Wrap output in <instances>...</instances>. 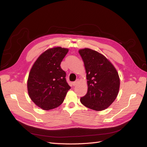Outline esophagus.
Segmentation results:
<instances>
[{"label":"esophagus","instance_id":"esophagus-1","mask_svg":"<svg viewBox=\"0 0 147 147\" xmlns=\"http://www.w3.org/2000/svg\"><path fill=\"white\" fill-rule=\"evenodd\" d=\"M77 83H78V81H77H77H75V82H74L72 83L73 86H75Z\"/></svg>","mask_w":147,"mask_h":147}]
</instances>
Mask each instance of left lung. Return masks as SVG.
<instances>
[{
  "label": "left lung",
  "mask_w": 147,
  "mask_h": 147,
  "mask_svg": "<svg viewBox=\"0 0 147 147\" xmlns=\"http://www.w3.org/2000/svg\"><path fill=\"white\" fill-rule=\"evenodd\" d=\"M83 61L88 80L86 94L81 97V103L96 111L108 108L117 98L119 89V78L112 64L96 51L90 48L79 50Z\"/></svg>",
  "instance_id": "obj_1"
}]
</instances>
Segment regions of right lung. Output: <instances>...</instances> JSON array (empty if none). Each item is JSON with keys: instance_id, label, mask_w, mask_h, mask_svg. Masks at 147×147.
Listing matches in <instances>:
<instances>
[{"instance_id": "right-lung-1", "label": "right lung", "mask_w": 147, "mask_h": 147, "mask_svg": "<svg viewBox=\"0 0 147 147\" xmlns=\"http://www.w3.org/2000/svg\"><path fill=\"white\" fill-rule=\"evenodd\" d=\"M69 50L61 47L48 49L35 62L29 74L30 98L40 108L49 110L63 103L70 89L61 63Z\"/></svg>"}]
</instances>
